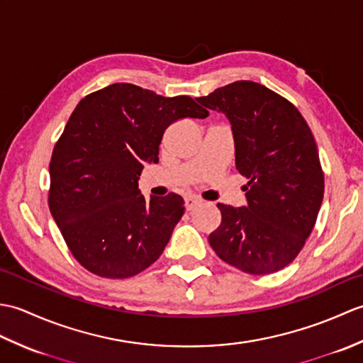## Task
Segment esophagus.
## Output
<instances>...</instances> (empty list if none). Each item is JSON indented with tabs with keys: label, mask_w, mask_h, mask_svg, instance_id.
I'll return each mask as SVG.
<instances>
[{
	"label": "esophagus",
	"mask_w": 363,
	"mask_h": 363,
	"mask_svg": "<svg viewBox=\"0 0 363 363\" xmlns=\"http://www.w3.org/2000/svg\"><path fill=\"white\" fill-rule=\"evenodd\" d=\"M199 203H201V201H199V199L195 198V196H187L186 199H184V204H186V211H194Z\"/></svg>",
	"instance_id": "obj_1"
}]
</instances>
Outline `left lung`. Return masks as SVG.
Masks as SVG:
<instances>
[{
  "label": "left lung",
  "mask_w": 363,
  "mask_h": 363,
  "mask_svg": "<svg viewBox=\"0 0 363 363\" xmlns=\"http://www.w3.org/2000/svg\"><path fill=\"white\" fill-rule=\"evenodd\" d=\"M196 99L229 118L235 167L248 179V206L218 203L221 223L209 243L240 272H279L303 250L325 194L312 130L289 99L259 82L235 81Z\"/></svg>",
  "instance_id": "8db88e82"
}]
</instances>
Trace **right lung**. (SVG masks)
<instances>
[{"label": "right lung", "mask_w": 363, "mask_h": 363, "mask_svg": "<svg viewBox=\"0 0 363 363\" xmlns=\"http://www.w3.org/2000/svg\"><path fill=\"white\" fill-rule=\"evenodd\" d=\"M209 112L117 82L82 98L54 145L48 206L74 259L96 276L126 279L154 264L184 215L176 194L145 196L138 176L157 164L165 129Z\"/></svg>", "instance_id": "right-lung-1"}]
</instances>
